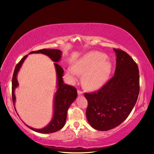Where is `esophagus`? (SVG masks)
Returning a JSON list of instances; mask_svg holds the SVG:
<instances>
[{
	"instance_id": "34e87169",
	"label": "esophagus",
	"mask_w": 154,
	"mask_h": 154,
	"mask_svg": "<svg viewBox=\"0 0 154 154\" xmlns=\"http://www.w3.org/2000/svg\"><path fill=\"white\" fill-rule=\"evenodd\" d=\"M78 94L80 96V95H82L83 94V92L82 91H80V90H78Z\"/></svg>"
}]
</instances>
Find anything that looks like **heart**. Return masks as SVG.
I'll use <instances>...</instances> for the list:
<instances>
[{
  "label": "heart",
  "instance_id": "heart-1",
  "mask_svg": "<svg viewBox=\"0 0 154 154\" xmlns=\"http://www.w3.org/2000/svg\"><path fill=\"white\" fill-rule=\"evenodd\" d=\"M111 70L112 64L106 55L94 51L79 60L74 67H70L67 72L71 82H75L80 74H84L83 85L88 89H96L108 80Z\"/></svg>",
  "mask_w": 154,
  "mask_h": 154
}]
</instances>
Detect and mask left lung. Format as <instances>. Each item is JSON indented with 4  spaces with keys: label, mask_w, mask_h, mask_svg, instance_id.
Masks as SVG:
<instances>
[{
    "label": "left lung",
    "mask_w": 154,
    "mask_h": 154,
    "mask_svg": "<svg viewBox=\"0 0 154 154\" xmlns=\"http://www.w3.org/2000/svg\"><path fill=\"white\" fill-rule=\"evenodd\" d=\"M114 51L117 58L114 76L97 92L85 94L88 122L100 131H107L123 123L132 110L139 92L136 63L125 51Z\"/></svg>",
    "instance_id": "8db88e82"
}]
</instances>
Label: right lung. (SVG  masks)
Returning a JSON list of instances; mask_svg holds the SVG:
<instances>
[{"instance_id": "add662e5", "label": "right lung", "mask_w": 154, "mask_h": 154, "mask_svg": "<svg viewBox=\"0 0 154 154\" xmlns=\"http://www.w3.org/2000/svg\"><path fill=\"white\" fill-rule=\"evenodd\" d=\"M33 53H40L49 57L52 61L54 62V65L56 69V73H57V90L55 92L53 100V115L51 122L49 124L45 126L42 128H34L28 125L25 124L27 127H28L30 129L34 130L36 132L41 134H49L53 133L58 131L63 127L66 123L67 119V114L69 107L76 99L77 91L74 87L65 84L63 80V69L62 67L56 62H59L60 59L62 58V53L61 51L58 49H40L36 51H32L29 54ZM28 55H26L25 57L22 58L15 69L13 72L12 78V99L14 107L15 109V101L16 97L15 94V90L18 86V82L17 80V74L18 71L22 67L23 63ZM17 112V110H16Z\"/></svg>"}]
</instances>
